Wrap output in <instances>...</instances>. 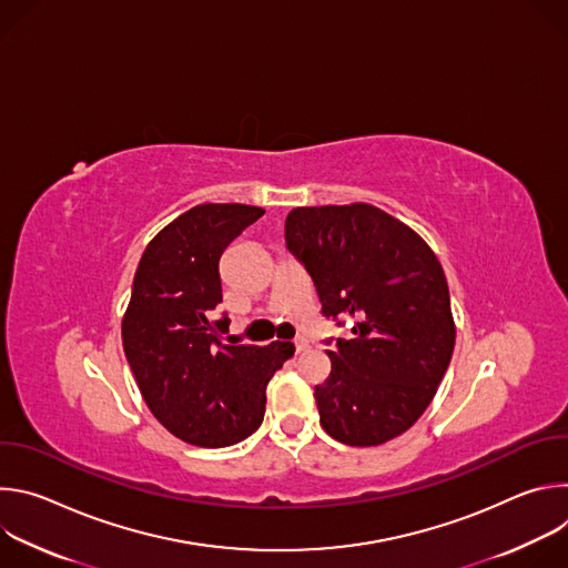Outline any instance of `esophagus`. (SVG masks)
I'll return each instance as SVG.
<instances>
[{"label":"esophagus","mask_w":568,"mask_h":568,"mask_svg":"<svg viewBox=\"0 0 568 568\" xmlns=\"http://www.w3.org/2000/svg\"><path fill=\"white\" fill-rule=\"evenodd\" d=\"M294 348H296V353H303V351L310 348V342L303 339V337H298V339H294Z\"/></svg>","instance_id":"esophagus-1"}]
</instances>
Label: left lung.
I'll list each match as a JSON object with an SVG mask.
<instances>
[{
  "mask_svg": "<svg viewBox=\"0 0 568 568\" xmlns=\"http://www.w3.org/2000/svg\"><path fill=\"white\" fill-rule=\"evenodd\" d=\"M285 240L323 316L353 318L355 337L326 351L331 375L314 386L321 427L351 447L397 438L429 407L454 353L436 254L409 224L366 202L292 209Z\"/></svg>",
  "mask_w": 568,
  "mask_h": 568,
  "instance_id": "left-lung-1",
  "label": "left lung"
}]
</instances>
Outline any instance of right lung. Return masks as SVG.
<instances>
[{
    "label": "right lung",
    "mask_w": 568,
    "mask_h": 568,
    "mask_svg": "<svg viewBox=\"0 0 568 568\" xmlns=\"http://www.w3.org/2000/svg\"><path fill=\"white\" fill-rule=\"evenodd\" d=\"M265 209L197 204L161 229L139 261L121 321L128 364L152 416L197 447L252 436L265 416V388L294 355L292 342L226 346L220 256Z\"/></svg>",
    "instance_id": "1"
}]
</instances>
